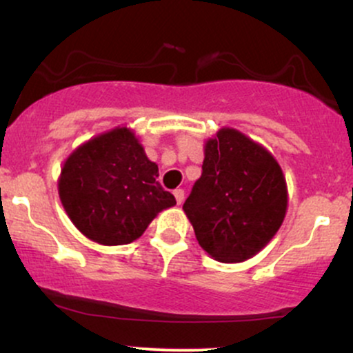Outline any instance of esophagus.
<instances>
[{
	"mask_svg": "<svg viewBox=\"0 0 353 353\" xmlns=\"http://www.w3.org/2000/svg\"><path fill=\"white\" fill-rule=\"evenodd\" d=\"M174 197H176V202H177V204H182V202H184V190H182V189H176V190H174Z\"/></svg>",
	"mask_w": 353,
	"mask_h": 353,
	"instance_id": "1",
	"label": "esophagus"
}]
</instances>
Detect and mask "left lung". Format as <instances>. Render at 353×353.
<instances>
[{
  "label": "left lung",
  "instance_id": "left-lung-1",
  "mask_svg": "<svg viewBox=\"0 0 353 353\" xmlns=\"http://www.w3.org/2000/svg\"><path fill=\"white\" fill-rule=\"evenodd\" d=\"M289 192L281 164L234 128L204 143L202 176L182 210L202 249L219 262H244L281 229Z\"/></svg>",
  "mask_w": 353,
  "mask_h": 353
}]
</instances>
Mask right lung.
Returning a JSON list of instances; mask_svg holds the SVG:
<instances>
[{"instance_id":"right-lung-1","label":"right lung","mask_w":353,"mask_h":353,"mask_svg":"<svg viewBox=\"0 0 353 353\" xmlns=\"http://www.w3.org/2000/svg\"><path fill=\"white\" fill-rule=\"evenodd\" d=\"M159 168L128 125L79 144L61 168L59 201L74 228L101 245L139 239L164 209L176 205L161 188Z\"/></svg>"}]
</instances>
